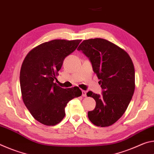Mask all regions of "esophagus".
<instances>
[{"mask_svg":"<svg viewBox=\"0 0 154 154\" xmlns=\"http://www.w3.org/2000/svg\"><path fill=\"white\" fill-rule=\"evenodd\" d=\"M86 91H84V90H82V96L83 97H86Z\"/></svg>","mask_w":154,"mask_h":154,"instance_id":"obj_1","label":"esophagus"}]
</instances>
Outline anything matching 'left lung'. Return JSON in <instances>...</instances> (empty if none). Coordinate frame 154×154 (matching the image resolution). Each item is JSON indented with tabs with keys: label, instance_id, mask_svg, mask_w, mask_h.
Masks as SVG:
<instances>
[{
	"label": "left lung",
	"instance_id": "8db88e82",
	"mask_svg": "<svg viewBox=\"0 0 154 154\" xmlns=\"http://www.w3.org/2000/svg\"><path fill=\"white\" fill-rule=\"evenodd\" d=\"M92 62L103 95L87 93L96 101L88 118L96 126L106 127L123 116L133 96L135 72L133 62L123 49L104 38L84 40L78 47Z\"/></svg>",
	"mask_w": 154,
	"mask_h": 154
}]
</instances>
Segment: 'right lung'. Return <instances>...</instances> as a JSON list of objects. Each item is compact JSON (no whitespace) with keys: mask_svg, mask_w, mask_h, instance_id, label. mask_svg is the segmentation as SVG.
<instances>
[{"mask_svg":"<svg viewBox=\"0 0 154 154\" xmlns=\"http://www.w3.org/2000/svg\"><path fill=\"white\" fill-rule=\"evenodd\" d=\"M82 40L54 39L30 50L20 70V82L23 102L36 120L55 126L65 116V107L82 92L75 86L62 88L54 82L64 58L72 53Z\"/></svg>","mask_w":154,"mask_h":154,"instance_id":"add662e5","label":"right lung"}]
</instances>
